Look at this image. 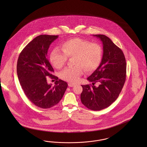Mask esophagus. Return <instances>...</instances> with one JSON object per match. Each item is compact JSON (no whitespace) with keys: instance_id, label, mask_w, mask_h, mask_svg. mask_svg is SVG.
<instances>
[{"instance_id":"34e87169","label":"esophagus","mask_w":147,"mask_h":147,"mask_svg":"<svg viewBox=\"0 0 147 147\" xmlns=\"http://www.w3.org/2000/svg\"><path fill=\"white\" fill-rule=\"evenodd\" d=\"M74 86H75V84H71V83L68 84V86L69 87H74Z\"/></svg>"}]
</instances>
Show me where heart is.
Masks as SVG:
<instances>
[{"mask_svg": "<svg viewBox=\"0 0 147 147\" xmlns=\"http://www.w3.org/2000/svg\"><path fill=\"white\" fill-rule=\"evenodd\" d=\"M61 50L55 49L51 52L50 62L54 67L60 69L65 65L68 57H74L76 66L65 68L60 74L62 79L73 83L79 80L83 69L87 72L94 71L102 59L103 49L100 45L78 38L65 41Z\"/></svg>", "mask_w": 147, "mask_h": 147, "instance_id": "obj_1", "label": "heart"}]
</instances>
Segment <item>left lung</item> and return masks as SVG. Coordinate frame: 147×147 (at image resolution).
I'll list each match as a JSON object with an SVG mask.
<instances>
[{
    "instance_id": "obj_1",
    "label": "left lung",
    "mask_w": 147,
    "mask_h": 147,
    "mask_svg": "<svg viewBox=\"0 0 147 147\" xmlns=\"http://www.w3.org/2000/svg\"><path fill=\"white\" fill-rule=\"evenodd\" d=\"M102 41L103 57L98 68L87 78L92 85H81L82 103L89 109L100 111L119 97L126 79V61L122 51L107 36L93 35ZM98 82V86H94Z\"/></svg>"
}]
</instances>
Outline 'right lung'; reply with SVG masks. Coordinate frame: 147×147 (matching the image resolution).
Instances as JSON below:
<instances>
[{"mask_svg": "<svg viewBox=\"0 0 147 147\" xmlns=\"http://www.w3.org/2000/svg\"><path fill=\"white\" fill-rule=\"evenodd\" d=\"M58 36L40 35L25 46L20 53L17 66L18 79L25 94L37 107L47 109L61 100L68 84L52 74L54 69L47 58L49 46ZM56 80L52 86L46 78Z\"/></svg>", "mask_w": 147, "mask_h": 147, "instance_id": "right-lung-1", "label": "right lung"}]
</instances>
